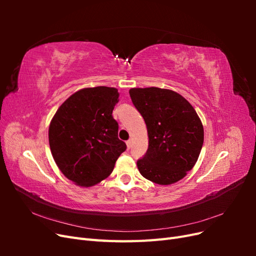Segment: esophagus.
I'll return each mask as SVG.
<instances>
[{
    "label": "esophagus",
    "instance_id": "esophagus-1",
    "mask_svg": "<svg viewBox=\"0 0 256 256\" xmlns=\"http://www.w3.org/2000/svg\"><path fill=\"white\" fill-rule=\"evenodd\" d=\"M131 143H132V142H131V140H128V141L126 142V144H127V148H128V150H129L130 147H131Z\"/></svg>",
    "mask_w": 256,
    "mask_h": 256
}]
</instances>
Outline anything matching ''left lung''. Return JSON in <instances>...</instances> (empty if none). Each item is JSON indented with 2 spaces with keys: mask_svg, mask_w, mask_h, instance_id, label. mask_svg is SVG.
<instances>
[{
  "mask_svg": "<svg viewBox=\"0 0 256 256\" xmlns=\"http://www.w3.org/2000/svg\"><path fill=\"white\" fill-rule=\"evenodd\" d=\"M129 94L148 134V148L136 161L138 171L158 184L180 180L194 166L203 146L198 115L188 100L171 90L131 88Z\"/></svg>",
  "mask_w": 256,
  "mask_h": 256,
  "instance_id": "left-lung-1",
  "label": "left lung"
}]
</instances>
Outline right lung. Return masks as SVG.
Returning <instances> with one entry per match:
<instances>
[{
  "label": "right lung",
  "mask_w": 256,
  "mask_h": 256,
  "mask_svg": "<svg viewBox=\"0 0 256 256\" xmlns=\"http://www.w3.org/2000/svg\"><path fill=\"white\" fill-rule=\"evenodd\" d=\"M118 90L97 86L76 92L62 104L49 127V144L56 166L69 180L90 187L109 176L120 154L118 124L112 112Z\"/></svg>",
  "instance_id": "obj_1"
}]
</instances>
